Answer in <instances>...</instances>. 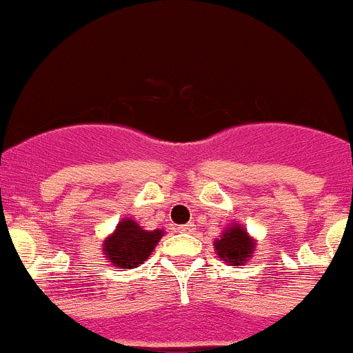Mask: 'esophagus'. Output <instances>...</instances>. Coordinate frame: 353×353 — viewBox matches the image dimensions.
I'll use <instances>...</instances> for the list:
<instances>
[{
    "instance_id": "obj_1",
    "label": "esophagus",
    "mask_w": 353,
    "mask_h": 353,
    "mask_svg": "<svg viewBox=\"0 0 353 353\" xmlns=\"http://www.w3.org/2000/svg\"><path fill=\"white\" fill-rule=\"evenodd\" d=\"M194 230H196V228H194L193 222H188V224L180 225V231H182V233H194Z\"/></svg>"
}]
</instances>
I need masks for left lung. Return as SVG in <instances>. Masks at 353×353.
Returning <instances> with one entry per match:
<instances>
[{"label": "left lung", "instance_id": "obj_1", "mask_svg": "<svg viewBox=\"0 0 353 353\" xmlns=\"http://www.w3.org/2000/svg\"><path fill=\"white\" fill-rule=\"evenodd\" d=\"M215 252L222 261L241 266L250 261L252 253L255 252V241L248 235L246 230L239 224H233L224 231L221 239L215 241Z\"/></svg>", "mask_w": 353, "mask_h": 353}]
</instances>
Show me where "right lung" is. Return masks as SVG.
<instances>
[{"instance_id": "right-lung-1", "label": "right lung", "mask_w": 353, "mask_h": 353, "mask_svg": "<svg viewBox=\"0 0 353 353\" xmlns=\"http://www.w3.org/2000/svg\"><path fill=\"white\" fill-rule=\"evenodd\" d=\"M162 236V230L148 231L132 219H123L114 233L103 241V255L120 270H131L148 261Z\"/></svg>"}]
</instances>
